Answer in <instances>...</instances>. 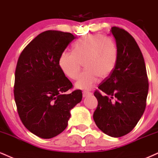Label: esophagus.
I'll use <instances>...</instances> for the list:
<instances>
[{"instance_id":"34e87169","label":"esophagus","mask_w":158,"mask_h":158,"mask_svg":"<svg viewBox=\"0 0 158 158\" xmlns=\"http://www.w3.org/2000/svg\"><path fill=\"white\" fill-rule=\"evenodd\" d=\"M90 94H92V93L89 92H87V91H83V97L85 98V97H87V96L90 95Z\"/></svg>"}]
</instances>
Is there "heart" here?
<instances>
[{
    "mask_svg": "<svg viewBox=\"0 0 158 158\" xmlns=\"http://www.w3.org/2000/svg\"><path fill=\"white\" fill-rule=\"evenodd\" d=\"M118 49L111 39L101 34L87 35L75 46V52L65 51L60 55L59 65L72 79L78 77L83 64L86 69L80 76L76 86L89 89L98 78L109 77L116 67Z\"/></svg>",
    "mask_w": 158,
    "mask_h": 158,
    "instance_id": "obj_1",
    "label": "heart"
}]
</instances>
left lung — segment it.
Wrapping results in <instances>:
<instances>
[{
  "instance_id": "obj_1",
  "label": "left lung",
  "mask_w": 158,
  "mask_h": 158,
  "mask_svg": "<svg viewBox=\"0 0 158 158\" xmlns=\"http://www.w3.org/2000/svg\"><path fill=\"white\" fill-rule=\"evenodd\" d=\"M111 32L118 60L112 73L94 92L98 104L93 119L105 134L120 138L130 132L143 114L149 82L143 54L134 38L120 27H112Z\"/></svg>"
}]
</instances>
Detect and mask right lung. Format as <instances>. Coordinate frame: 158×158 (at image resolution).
Wrapping results in <instances>:
<instances>
[{
    "label": "right lung",
    "mask_w": 158,
    "mask_h": 158,
    "mask_svg": "<svg viewBox=\"0 0 158 158\" xmlns=\"http://www.w3.org/2000/svg\"><path fill=\"white\" fill-rule=\"evenodd\" d=\"M77 37L48 30L24 48L17 63L14 96L22 123L44 139L60 134L68 125L70 110L82 100V92L68 94L72 83L65 76L59 58Z\"/></svg>",
    "instance_id": "1"
}]
</instances>
